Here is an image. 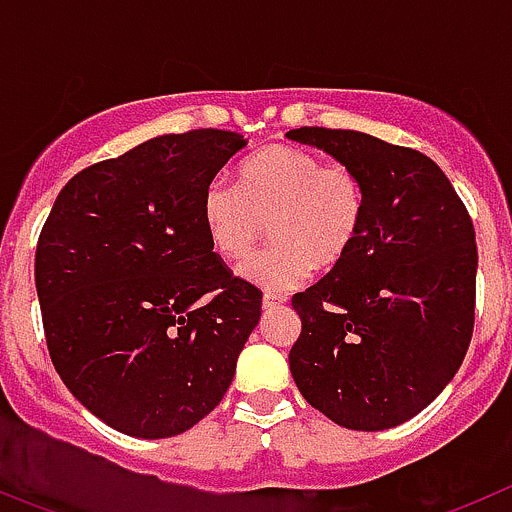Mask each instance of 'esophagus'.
Here are the masks:
<instances>
[{
	"label": "esophagus",
	"mask_w": 512,
	"mask_h": 512,
	"mask_svg": "<svg viewBox=\"0 0 512 512\" xmlns=\"http://www.w3.org/2000/svg\"><path fill=\"white\" fill-rule=\"evenodd\" d=\"M287 302V297L284 295H274V292H266L264 300H261V305H264V310H274V307L284 305Z\"/></svg>",
	"instance_id": "esophagus-1"
}]
</instances>
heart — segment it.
Listing matches in <instances>:
<instances>
[{"instance_id": "heart-1", "label": "heart", "mask_w": 512, "mask_h": 512, "mask_svg": "<svg viewBox=\"0 0 512 512\" xmlns=\"http://www.w3.org/2000/svg\"><path fill=\"white\" fill-rule=\"evenodd\" d=\"M366 192L359 171L297 146H269L246 158L238 187L210 182L200 220L223 259L243 261L271 225L266 251L241 266L248 282L264 289L300 284L312 266H336L359 238Z\"/></svg>"}]
</instances>
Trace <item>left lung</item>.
Returning <instances> with one entry per match:
<instances>
[{
	"mask_svg": "<svg viewBox=\"0 0 512 512\" xmlns=\"http://www.w3.org/2000/svg\"><path fill=\"white\" fill-rule=\"evenodd\" d=\"M359 171V238L297 292L302 333L289 372L312 408L351 431H384L428 408L459 372L474 330L477 243L436 161L356 130L297 128Z\"/></svg>",
	"mask_w": 512,
	"mask_h": 512,
	"instance_id": "obj_1",
	"label": "left lung"
}]
</instances>
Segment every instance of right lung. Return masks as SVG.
Segmentation results:
<instances>
[{"label":"right lung","mask_w":512,"mask_h":512,"mask_svg":"<svg viewBox=\"0 0 512 512\" xmlns=\"http://www.w3.org/2000/svg\"><path fill=\"white\" fill-rule=\"evenodd\" d=\"M246 148L230 130L158 135L87 166L35 251L48 354L71 395L135 438L189 431L223 400L261 318V289L220 261L207 184Z\"/></svg>","instance_id":"right-lung-1"}]
</instances>
